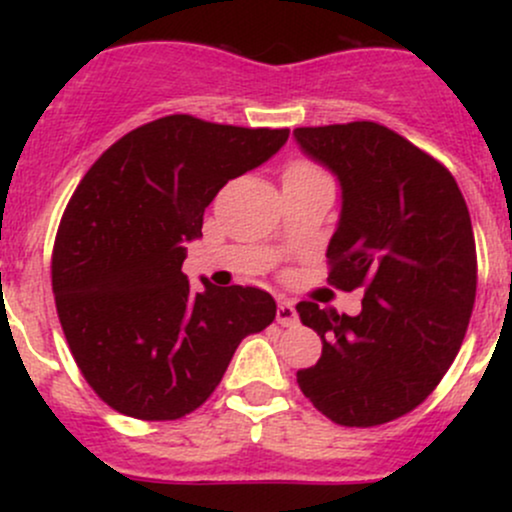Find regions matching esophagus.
<instances>
[{
	"instance_id": "esophagus-1",
	"label": "esophagus",
	"mask_w": 512,
	"mask_h": 512,
	"mask_svg": "<svg viewBox=\"0 0 512 512\" xmlns=\"http://www.w3.org/2000/svg\"><path fill=\"white\" fill-rule=\"evenodd\" d=\"M276 322H279L281 327H296L298 325V313H296V308H293V303L281 301L279 305H276Z\"/></svg>"
}]
</instances>
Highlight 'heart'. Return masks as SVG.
<instances>
[{"label": "heart", "instance_id": "heart-1", "mask_svg": "<svg viewBox=\"0 0 512 512\" xmlns=\"http://www.w3.org/2000/svg\"><path fill=\"white\" fill-rule=\"evenodd\" d=\"M315 175H322L320 168H315L313 163H305V161H296L286 168L284 180H305V178H315Z\"/></svg>", "mask_w": 512, "mask_h": 512}]
</instances>
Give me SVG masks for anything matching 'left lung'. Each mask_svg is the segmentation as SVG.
I'll return each mask as SVG.
<instances>
[{
	"instance_id": "obj_1",
	"label": "left lung",
	"mask_w": 512,
	"mask_h": 512,
	"mask_svg": "<svg viewBox=\"0 0 512 512\" xmlns=\"http://www.w3.org/2000/svg\"><path fill=\"white\" fill-rule=\"evenodd\" d=\"M293 137L342 187L330 281L366 289L354 317L296 305L322 339L298 385L334 424H387L436 390L462 346L477 293L467 204L448 168L378 122L298 127Z\"/></svg>"
}]
</instances>
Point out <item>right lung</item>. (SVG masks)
Segmentation results:
<instances>
[{
  "instance_id": "obj_1",
  "label": "right lung",
  "mask_w": 512,
  "mask_h": 512,
  "mask_svg": "<svg viewBox=\"0 0 512 512\" xmlns=\"http://www.w3.org/2000/svg\"><path fill=\"white\" fill-rule=\"evenodd\" d=\"M286 139L289 129L168 115L125 134L79 182L52 250V291L76 366L115 411L144 421L190 414L238 344L272 325L267 291L202 279L195 293L182 262L221 187Z\"/></svg>"
}]
</instances>
